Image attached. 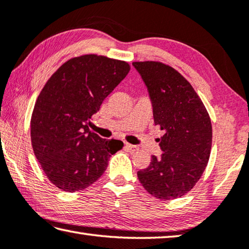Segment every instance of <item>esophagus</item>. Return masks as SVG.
<instances>
[{"label":"esophagus","mask_w":249,"mask_h":249,"mask_svg":"<svg viewBox=\"0 0 249 249\" xmlns=\"http://www.w3.org/2000/svg\"><path fill=\"white\" fill-rule=\"evenodd\" d=\"M124 147L126 149H129V151H138V146L137 145H133V144H130V143H124Z\"/></svg>","instance_id":"34e87169"}]
</instances>
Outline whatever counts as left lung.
<instances>
[{"label":"left lung","mask_w":249,"mask_h":249,"mask_svg":"<svg viewBox=\"0 0 249 249\" xmlns=\"http://www.w3.org/2000/svg\"><path fill=\"white\" fill-rule=\"evenodd\" d=\"M147 88L154 123L163 131L162 154L138 171L144 189L170 200L193 189L208 163L213 142L209 115L193 87L176 69L159 62H134Z\"/></svg>","instance_id":"left-lung-1"}]
</instances>
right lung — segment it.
I'll return each mask as SVG.
<instances>
[{
  "label": "right lung",
  "mask_w": 249,
  "mask_h": 249,
  "mask_svg": "<svg viewBox=\"0 0 249 249\" xmlns=\"http://www.w3.org/2000/svg\"><path fill=\"white\" fill-rule=\"evenodd\" d=\"M129 70L123 60L83 55L63 64L42 89L31 117V143L58 189L73 193L90 186L123 148L121 141L102 139L89 124Z\"/></svg>",
  "instance_id": "add662e5"
}]
</instances>
